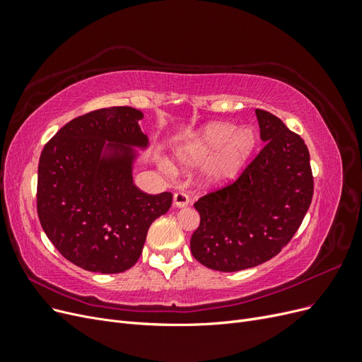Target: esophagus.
<instances>
[{
  "instance_id": "esophagus-1",
  "label": "esophagus",
  "mask_w": 362,
  "mask_h": 362,
  "mask_svg": "<svg viewBox=\"0 0 362 362\" xmlns=\"http://www.w3.org/2000/svg\"><path fill=\"white\" fill-rule=\"evenodd\" d=\"M189 202H190V198L185 193H182V192H178V193H175L173 194V205L177 206V208H184V206H187L189 205Z\"/></svg>"
}]
</instances>
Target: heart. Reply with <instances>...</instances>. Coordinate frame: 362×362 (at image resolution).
<instances>
[{"instance_id":"b5f03b06","label":"heart","mask_w":362,"mask_h":362,"mask_svg":"<svg viewBox=\"0 0 362 362\" xmlns=\"http://www.w3.org/2000/svg\"><path fill=\"white\" fill-rule=\"evenodd\" d=\"M257 148L255 131L226 122L202 127L175 148L178 166L194 169L207 163L201 180L206 189H221L237 180Z\"/></svg>"}]
</instances>
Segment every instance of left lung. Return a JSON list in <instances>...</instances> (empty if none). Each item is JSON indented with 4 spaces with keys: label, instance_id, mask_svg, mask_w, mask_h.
<instances>
[{
    "label": "left lung",
    "instance_id": "1",
    "mask_svg": "<svg viewBox=\"0 0 362 362\" xmlns=\"http://www.w3.org/2000/svg\"><path fill=\"white\" fill-rule=\"evenodd\" d=\"M264 148L238 180L194 202L201 223L193 257L208 269L238 272L278 255L313 199L310 152L300 136L269 112L255 110Z\"/></svg>",
    "mask_w": 362,
    "mask_h": 362
}]
</instances>
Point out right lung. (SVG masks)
Wrapping results in <instances>:
<instances>
[{"mask_svg": "<svg viewBox=\"0 0 362 362\" xmlns=\"http://www.w3.org/2000/svg\"><path fill=\"white\" fill-rule=\"evenodd\" d=\"M133 107L72 119L43 148L37 169L40 225L60 254L84 270L133 267L148 229L166 214L172 193L148 194L133 181L137 149L149 141Z\"/></svg>", "mask_w": 362, "mask_h": 362, "instance_id": "add662e5", "label": "right lung"}]
</instances>
